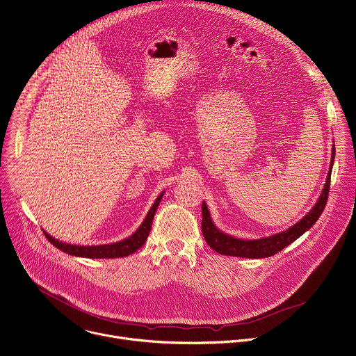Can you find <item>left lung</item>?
<instances>
[{
    "instance_id": "left-lung-1",
    "label": "left lung",
    "mask_w": 356,
    "mask_h": 356,
    "mask_svg": "<svg viewBox=\"0 0 356 356\" xmlns=\"http://www.w3.org/2000/svg\"><path fill=\"white\" fill-rule=\"evenodd\" d=\"M334 157H335V147L332 149V156H331V168L330 173L327 176V183L324 186V190H322L319 200L316 204L312 207V210L302 218L293 227L266 237L260 240H238L232 236H227L221 233L220 230L216 229V225L211 221L209 209L206 203L203 202L202 204V232L204 236V240L207 244L217 252L222 255H232V257H243V258H266L277 254L278 251L284 250L286 245H289L293 241H296L300 236H302L308 229H311L315 224V221L319 218L325 209L327 200H328V193H330V186H331V170H332V163H334Z\"/></svg>"
}]
</instances>
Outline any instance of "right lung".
Returning <instances> with one entry per match:
<instances>
[{"instance_id":"right-lung-1","label":"right lung","mask_w":356,"mask_h":356,"mask_svg":"<svg viewBox=\"0 0 356 356\" xmlns=\"http://www.w3.org/2000/svg\"><path fill=\"white\" fill-rule=\"evenodd\" d=\"M161 196H163V193H161V195L156 199V202L153 203L152 209L149 210L146 218L143 220L140 227L135 232V234H132L129 238L122 240L119 243L105 244V245H74V244H67V243L58 241L47 233H45V237L52 245H55L60 251L68 252L71 255H76V257H86V258H119V257H126L129 254H134L136 250H139L145 244V241H146V238L150 233L153 217H154L157 206L161 200Z\"/></svg>"}]
</instances>
